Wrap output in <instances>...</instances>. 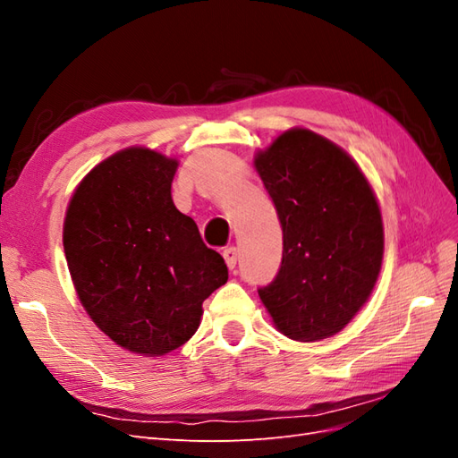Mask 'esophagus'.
<instances>
[{
	"label": "esophagus",
	"instance_id": "obj_1",
	"mask_svg": "<svg viewBox=\"0 0 458 458\" xmlns=\"http://www.w3.org/2000/svg\"><path fill=\"white\" fill-rule=\"evenodd\" d=\"M224 258H225V263L229 269H234V266H237V259H239V250L234 246H229L224 250Z\"/></svg>",
	"mask_w": 458,
	"mask_h": 458
}]
</instances>
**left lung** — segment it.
Segmentation results:
<instances>
[{
  "mask_svg": "<svg viewBox=\"0 0 458 458\" xmlns=\"http://www.w3.org/2000/svg\"><path fill=\"white\" fill-rule=\"evenodd\" d=\"M283 227L279 273L258 294L284 336H335L378 279L384 229L377 197L348 152L288 130L254 160Z\"/></svg>",
  "mask_w": 458,
  "mask_h": 458,
  "instance_id": "1",
  "label": "left lung"
}]
</instances>
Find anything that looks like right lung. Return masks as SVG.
I'll use <instances>...</instances> for the list:
<instances>
[{"instance_id": "right-lung-1", "label": "right lung", "mask_w": 458, "mask_h": 458, "mask_svg": "<svg viewBox=\"0 0 458 458\" xmlns=\"http://www.w3.org/2000/svg\"><path fill=\"white\" fill-rule=\"evenodd\" d=\"M175 158L123 148L81 179L63 244L81 306L120 348L147 357L195 335L202 301L229 279L195 221L172 200Z\"/></svg>"}]
</instances>
